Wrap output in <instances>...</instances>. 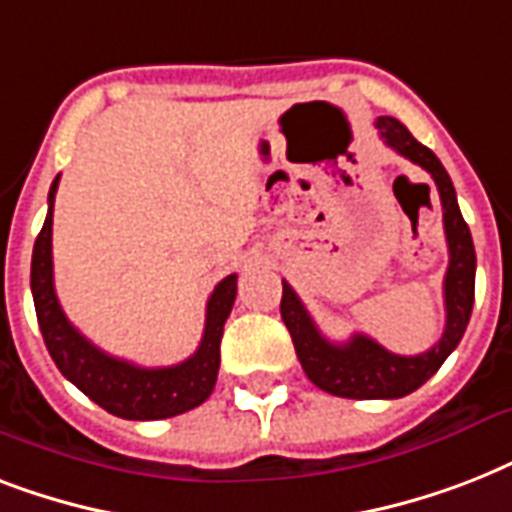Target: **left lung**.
<instances>
[{
    "instance_id": "obj_1",
    "label": "left lung",
    "mask_w": 512,
    "mask_h": 512,
    "mask_svg": "<svg viewBox=\"0 0 512 512\" xmlns=\"http://www.w3.org/2000/svg\"><path fill=\"white\" fill-rule=\"evenodd\" d=\"M374 127L380 130L385 146L401 154L409 162L420 164L436 180L441 209H444V233L449 247V268L444 276L446 327L441 340L420 356H398L382 348L366 335H353L348 342H332L321 335L303 300L284 281L281 295V319L287 324L297 358L303 364L308 380L316 388L340 398H401L417 390L441 369L449 353L460 345L468 329L473 297H476V249L468 223L462 220L452 177L438 162L428 146L412 138V132L393 116H380Z\"/></svg>"
}]
</instances>
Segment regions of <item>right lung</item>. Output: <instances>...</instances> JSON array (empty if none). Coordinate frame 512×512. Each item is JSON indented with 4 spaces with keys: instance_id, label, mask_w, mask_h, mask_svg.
Instances as JSON below:
<instances>
[{
    "instance_id": "obj_1",
    "label": "right lung",
    "mask_w": 512,
    "mask_h": 512,
    "mask_svg": "<svg viewBox=\"0 0 512 512\" xmlns=\"http://www.w3.org/2000/svg\"><path fill=\"white\" fill-rule=\"evenodd\" d=\"M60 175L52 180L47 196V217L36 236L31 255V295L44 345L60 374L71 380L84 396H90L106 412L124 420H167L188 409H196L215 390L220 369V340L225 319L236 300V273L225 276L207 300L204 335L193 356L175 366L132 364L95 348L79 329L66 319L52 284V204Z\"/></svg>"
}]
</instances>
